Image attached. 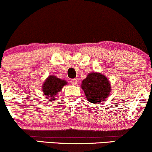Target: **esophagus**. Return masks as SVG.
I'll list each match as a JSON object with an SVG mask.
<instances>
[{"instance_id":"obj_1","label":"esophagus","mask_w":152,"mask_h":152,"mask_svg":"<svg viewBox=\"0 0 152 152\" xmlns=\"http://www.w3.org/2000/svg\"><path fill=\"white\" fill-rule=\"evenodd\" d=\"M71 83H72L73 85H76V83H77V80H76V78H74V79H71Z\"/></svg>"}]
</instances>
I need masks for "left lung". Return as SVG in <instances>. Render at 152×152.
Masks as SVG:
<instances>
[{
    "label": "left lung",
    "mask_w": 152,
    "mask_h": 152,
    "mask_svg": "<svg viewBox=\"0 0 152 152\" xmlns=\"http://www.w3.org/2000/svg\"><path fill=\"white\" fill-rule=\"evenodd\" d=\"M82 89L91 103L98 104L107 98L111 92L107 78L99 73H91L82 81Z\"/></svg>",
    "instance_id": "8db88e82"
}]
</instances>
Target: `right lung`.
<instances>
[{
    "label": "right lung",
    "mask_w": 152,
    "mask_h": 152,
    "mask_svg": "<svg viewBox=\"0 0 152 152\" xmlns=\"http://www.w3.org/2000/svg\"><path fill=\"white\" fill-rule=\"evenodd\" d=\"M67 82L54 76H50L45 81L42 86L43 92L46 98L55 100V96L62 89Z\"/></svg>",
    "instance_id": "1"
}]
</instances>
